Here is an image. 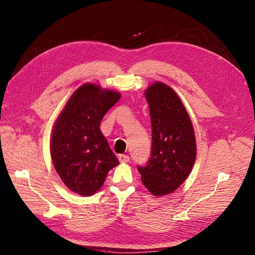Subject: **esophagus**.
<instances>
[{
    "instance_id": "esophagus-1",
    "label": "esophagus",
    "mask_w": 255,
    "mask_h": 255,
    "mask_svg": "<svg viewBox=\"0 0 255 255\" xmlns=\"http://www.w3.org/2000/svg\"><path fill=\"white\" fill-rule=\"evenodd\" d=\"M119 160L121 163H126V162H129L130 157L125 154H121V155H119Z\"/></svg>"
}]
</instances>
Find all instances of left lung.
I'll use <instances>...</instances> for the list:
<instances>
[{"label":"left lung","instance_id":"1","mask_svg":"<svg viewBox=\"0 0 255 255\" xmlns=\"http://www.w3.org/2000/svg\"><path fill=\"white\" fill-rule=\"evenodd\" d=\"M152 123L151 158L138 166L141 182L155 196L172 193L190 175L196 158L191 119L178 94L156 82L144 91Z\"/></svg>","mask_w":255,"mask_h":255}]
</instances>
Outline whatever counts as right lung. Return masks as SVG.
<instances>
[{"mask_svg": "<svg viewBox=\"0 0 255 255\" xmlns=\"http://www.w3.org/2000/svg\"><path fill=\"white\" fill-rule=\"evenodd\" d=\"M120 98L117 91L84 84L72 94L53 125L50 138L53 166L63 183L79 195L95 194L109 171L119 164L100 123Z\"/></svg>", "mask_w": 255, "mask_h": 255, "instance_id": "add662e5", "label": "right lung"}]
</instances>
